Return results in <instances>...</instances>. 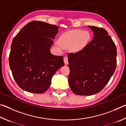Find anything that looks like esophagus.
Returning a JSON list of instances; mask_svg holds the SVG:
<instances>
[{"instance_id": "34e87169", "label": "esophagus", "mask_w": 126, "mask_h": 126, "mask_svg": "<svg viewBox=\"0 0 126 126\" xmlns=\"http://www.w3.org/2000/svg\"><path fill=\"white\" fill-rule=\"evenodd\" d=\"M64 64L65 65H67L68 64V58L67 57H64Z\"/></svg>"}]
</instances>
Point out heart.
Here are the masks:
<instances>
[{
	"label": "heart",
	"mask_w": 126,
	"mask_h": 126,
	"mask_svg": "<svg viewBox=\"0 0 126 126\" xmlns=\"http://www.w3.org/2000/svg\"><path fill=\"white\" fill-rule=\"evenodd\" d=\"M90 38L87 32L80 29L73 30L63 33L59 38L57 45L64 48H70L74 52L82 49L86 46Z\"/></svg>",
	"instance_id": "1"
}]
</instances>
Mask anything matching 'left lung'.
Segmentation results:
<instances>
[{"label": "left lung", "mask_w": 126, "mask_h": 126, "mask_svg": "<svg viewBox=\"0 0 126 126\" xmlns=\"http://www.w3.org/2000/svg\"><path fill=\"white\" fill-rule=\"evenodd\" d=\"M94 37L84 47L68 54L70 72L68 82L76 94L99 93L108 83L117 65V49L104 28L88 26Z\"/></svg>", "instance_id": "8db88e82"}]
</instances>
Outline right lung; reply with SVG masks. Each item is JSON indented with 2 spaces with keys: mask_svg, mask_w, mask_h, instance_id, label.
<instances>
[{
  "mask_svg": "<svg viewBox=\"0 0 126 126\" xmlns=\"http://www.w3.org/2000/svg\"><path fill=\"white\" fill-rule=\"evenodd\" d=\"M59 28L41 21L29 22L13 40L9 62L18 86L33 93H43L51 79L64 65L63 56L51 54L50 48Z\"/></svg>",
  "mask_w": 126,
  "mask_h": 126,
  "instance_id": "1",
  "label": "right lung"
}]
</instances>
